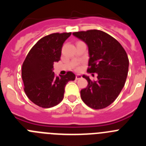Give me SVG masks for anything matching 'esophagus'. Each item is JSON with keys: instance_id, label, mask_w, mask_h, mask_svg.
<instances>
[{"instance_id": "obj_1", "label": "esophagus", "mask_w": 146, "mask_h": 146, "mask_svg": "<svg viewBox=\"0 0 146 146\" xmlns=\"http://www.w3.org/2000/svg\"><path fill=\"white\" fill-rule=\"evenodd\" d=\"M75 78H76V80H79V79H80V78H82V76L80 75V74H77Z\"/></svg>"}]
</instances>
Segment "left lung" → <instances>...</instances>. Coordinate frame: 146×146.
<instances>
[{"instance_id":"obj_1","label":"left lung","mask_w":146,"mask_h":146,"mask_svg":"<svg viewBox=\"0 0 146 146\" xmlns=\"http://www.w3.org/2000/svg\"><path fill=\"white\" fill-rule=\"evenodd\" d=\"M88 47V72L97 73L98 80L88 76V86L80 91L81 99L86 105L95 110L107 108L116 99L126 82L129 58L121 44L110 35L99 30L73 33Z\"/></svg>"}]
</instances>
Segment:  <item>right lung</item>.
I'll return each instance as SVG.
<instances>
[{"mask_svg":"<svg viewBox=\"0 0 146 146\" xmlns=\"http://www.w3.org/2000/svg\"><path fill=\"white\" fill-rule=\"evenodd\" d=\"M72 33H55L39 39L27 55L22 67L24 91L38 106L50 108L64 99V88L75 74L68 72L56 77L52 72L55 62L60 60L63 44Z\"/></svg>","mask_w":146,"mask_h":146,"instance_id":"1","label":"right lung"}]
</instances>
